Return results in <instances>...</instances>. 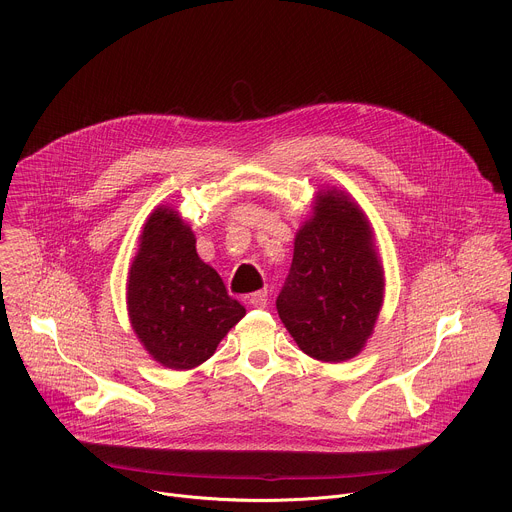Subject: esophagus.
Instances as JSON below:
<instances>
[{
  "label": "esophagus",
  "instance_id": "1",
  "mask_svg": "<svg viewBox=\"0 0 512 512\" xmlns=\"http://www.w3.org/2000/svg\"><path fill=\"white\" fill-rule=\"evenodd\" d=\"M247 304L253 308H265L267 306V289H259L255 294L247 296Z\"/></svg>",
  "mask_w": 512,
  "mask_h": 512
}]
</instances>
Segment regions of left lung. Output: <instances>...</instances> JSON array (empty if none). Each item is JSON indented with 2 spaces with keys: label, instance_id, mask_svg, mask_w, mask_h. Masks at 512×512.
<instances>
[{
  "label": "left lung",
  "instance_id": "8db88e82",
  "mask_svg": "<svg viewBox=\"0 0 512 512\" xmlns=\"http://www.w3.org/2000/svg\"><path fill=\"white\" fill-rule=\"evenodd\" d=\"M383 291L367 214L342 190H320L275 302L287 332L316 360H348L371 338Z\"/></svg>",
  "mask_w": 512,
  "mask_h": 512
}]
</instances>
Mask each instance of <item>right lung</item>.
I'll return each mask as SVG.
<instances>
[{"instance_id":"obj_1","label":"right lung","mask_w":512,"mask_h":512,"mask_svg":"<svg viewBox=\"0 0 512 512\" xmlns=\"http://www.w3.org/2000/svg\"><path fill=\"white\" fill-rule=\"evenodd\" d=\"M127 312L143 348L166 369L188 371L208 360L245 308L196 253V237L170 206L143 225L127 275Z\"/></svg>"}]
</instances>
